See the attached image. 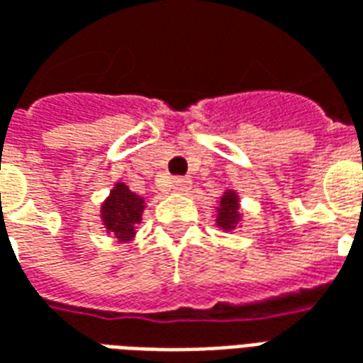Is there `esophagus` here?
I'll use <instances>...</instances> for the list:
<instances>
[{
    "instance_id": "esophagus-1",
    "label": "esophagus",
    "mask_w": 363,
    "mask_h": 363,
    "mask_svg": "<svg viewBox=\"0 0 363 363\" xmlns=\"http://www.w3.org/2000/svg\"><path fill=\"white\" fill-rule=\"evenodd\" d=\"M190 184L192 182L189 181V179H184V177H177L173 181V189L174 192H179V194H186L190 190Z\"/></svg>"
}]
</instances>
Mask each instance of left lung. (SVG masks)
Returning a JSON list of instances; mask_svg holds the SVG:
<instances>
[{
	"mask_svg": "<svg viewBox=\"0 0 363 363\" xmlns=\"http://www.w3.org/2000/svg\"><path fill=\"white\" fill-rule=\"evenodd\" d=\"M243 213H241V198L233 189H225L220 198V204L216 208V225L223 231H233L241 228Z\"/></svg>",
	"mask_w": 363,
	"mask_h": 363,
	"instance_id": "8db88e82",
	"label": "left lung"
}]
</instances>
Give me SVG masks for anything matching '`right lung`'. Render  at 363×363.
<instances>
[{
    "label": "right lung",
    "instance_id": "obj_1",
    "mask_svg": "<svg viewBox=\"0 0 363 363\" xmlns=\"http://www.w3.org/2000/svg\"><path fill=\"white\" fill-rule=\"evenodd\" d=\"M145 198L128 189L124 182H114L111 194L101 204V221L104 233L118 243L132 241L142 223Z\"/></svg>",
    "mask_w": 363,
    "mask_h": 363
}]
</instances>
